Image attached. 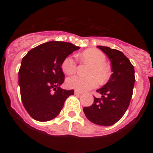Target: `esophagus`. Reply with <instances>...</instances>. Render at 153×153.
Instances as JSON below:
<instances>
[{
  "instance_id": "1",
  "label": "esophagus",
  "mask_w": 153,
  "mask_h": 153,
  "mask_svg": "<svg viewBox=\"0 0 153 153\" xmlns=\"http://www.w3.org/2000/svg\"><path fill=\"white\" fill-rule=\"evenodd\" d=\"M74 93H75L76 95H81V94L83 93V92L79 91V90H75V91H74Z\"/></svg>"
}]
</instances>
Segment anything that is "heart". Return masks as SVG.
Wrapping results in <instances>:
<instances>
[{
  "label": "heart",
  "instance_id": "obj_1",
  "mask_svg": "<svg viewBox=\"0 0 153 153\" xmlns=\"http://www.w3.org/2000/svg\"><path fill=\"white\" fill-rule=\"evenodd\" d=\"M80 58L83 61L90 64L87 71L89 76H74L69 77L66 81V84L69 88L86 91L97 87L99 80L101 83H103L109 79L111 70L106 64V57L102 51L95 48L87 49L81 53ZM61 69L64 74L71 75L76 70V62L72 56H67L62 62Z\"/></svg>",
  "mask_w": 153,
  "mask_h": 153
}]
</instances>
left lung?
Here are the masks:
<instances>
[{"label":"left lung","instance_id":"8db88e82","mask_svg":"<svg viewBox=\"0 0 153 153\" xmlns=\"http://www.w3.org/2000/svg\"><path fill=\"white\" fill-rule=\"evenodd\" d=\"M97 47L110 60L113 74L107 83L97 90L102 97H94L93 103L83 108V112L90 122L109 126L118 122L129 107L136 80L135 70L121 51L103 46Z\"/></svg>","mask_w":153,"mask_h":153}]
</instances>
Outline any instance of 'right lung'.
Masks as SVG:
<instances>
[{
    "mask_svg": "<svg viewBox=\"0 0 153 153\" xmlns=\"http://www.w3.org/2000/svg\"><path fill=\"white\" fill-rule=\"evenodd\" d=\"M79 47L71 43L50 41L31 49L22 59L18 73L21 100L36 121L54 119L74 90L60 88L64 81L61 63Z\"/></svg>",
    "mask_w": 153,
    "mask_h": 153,
    "instance_id": "obj_1",
    "label": "right lung"
}]
</instances>
